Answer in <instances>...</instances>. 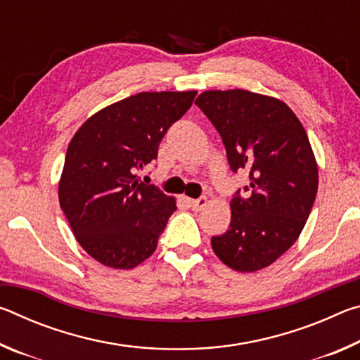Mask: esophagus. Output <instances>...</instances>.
I'll use <instances>...</instances> for the list:
<instances>
[{
  "instance_id": "esophagus-1",
  "label": "esophagus",
  "mask_w": 360,
  "mask_h": 360,
  "mask_svg": "<svg viewBox=\"0 0 360 360\" xmlns=\"http://www.w3.org/2000/svg\"><path fill=\"white\" fill-rule=\"evenodd\" d=\"M191 208L193 211H202L206 205H208V200H206V197H200L197 200H191Z\"/></svg>"
}]
</instances>
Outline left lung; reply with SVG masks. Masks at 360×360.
Masks as SVG:
<instances>
[{
	"label": "left lung",
	"instance_id": "obj_1",
	"mask_svg": "<svg viewBox=\"0 0 360 360\" xmlns=\"http://www.w3.org/2000/svg\"><path fill=\"white\" fill-rule=\"evenodd\" d=\"M195 105L221 135L231 172H249L212 251L236 271L262 270L294 245L313 208L319 181L307 131L285 103L249 90H208Z\"/></svg>",
	"mask_w": 360,
	"mask_h": 360
}]
</instances>
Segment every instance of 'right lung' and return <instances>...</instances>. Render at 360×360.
Listing matches in <instances>:
<instances>
[{"label":"right lung","instance_id":"1","mask_svg":"<svg viewBox=\"0 0 360 360\" xmlns=\"http://www.w3.org/2000/svg\"><path fill=\"white\" fill-rule=\"evenodd\" d=\"M195 95H131L94 114L72 136L58 200L77 243L100 264L130 270L154 254L176 202L136 173L155 160L165 133Z\"/></svg>","mask_w":360,"mask_h":360}]
</instances>
